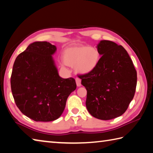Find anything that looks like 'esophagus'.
Masks as SVG:
<instances>
[{
  "label": "esophagus",
  "mask_w": 153,
  "mask_h": 153,
  "mask_svg": "<svg viewBox=\"0 0 153 153\" xmlns=\"http://www.w3.org/2000/svg\"><path fill=\"white\" fill-rule=\"evenodd\" d=\"M76 85L77 87H79V86H81L82 84H81V79H80L79 78H77L76 79Z\"/></svg>",
  "instance_id": "obj_1"
}]
</instances>
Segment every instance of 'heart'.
I'll return each mask as SVG.
<instances>
[{"label": "heart", "mask_w": 153, "mask_h": 153, "mask_svg": "<svg viewBox=\"0 0 153 153\" xmlns=\"http://www.w3.org/2000/svg\"><path fill=\"white\" fill-rule=\"evenodd\" d=\"M100 53L95 47L81 46L68 48L63 53L65 64L74 67L75 71L80 75L93 72L98 67Z\"/></svg>", "instance_id": "heart-1"}]
</instances>
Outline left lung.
Returning <instances> with one entry per match:
<instances>
[{"label": "left lung", "instance_id": "obj_1", "mask_svg": "<svg viewBox=\"0 0 153 153\" xmlns=\"http://www.w3.org/2000/svg\"><path fill=\"white\" fill-rule=\"evenodd\" d=\"M96 48L102 56L98 67L79 78L87 90L85 105L89 113L94 118L108 120L126 112L134 98L137 74L122 45L102 40Z\"/></svg>", "mask_w": 153, "mask_h": 153}]
</instances>
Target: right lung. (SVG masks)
Wrapping results in <instances>:
<instances>
[{"label":"right lung","instance_id":"1","mask_svg":"<svg viewBox=\"0 0 153 153\" xmlns=\"http://www.w3.org/2000/svg\"><path fill=\"white\" fill-rule=\"evenodd\" d=\"M57 48L37 41L16 57L11 90L21 112L36 122H51L62 114L70 94L76 89L72 77L59 76L53 55Z\"/></svg>","mask_w":153,"mask_h":153}]
</instances>
